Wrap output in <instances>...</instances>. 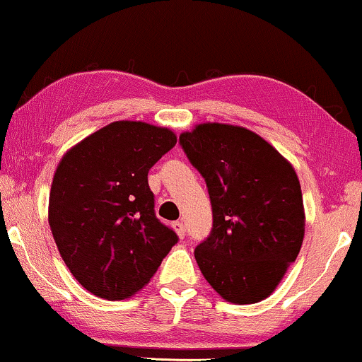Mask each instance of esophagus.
Instances as JSON below:
<instances>
[{"instance_id": "esophagus-1", "label": "esophagus", "mask_w": 362, "mask_h": 362, "mask_svg": "<svg viewBox=\"0 0 362 362\" xmlns=\"http://www.w3.org/2000/svg\"><path fill=\"white\" fill-rule=\"evenodd\" d=\"M173 228H175V232L177 233V237L185 238V235H186L185 223H182V222H175V223H173Z\"/></svg>"}]
</instances>
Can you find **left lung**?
Here are the masks:
<instances>
[{
  "label": "left lung",
  "mask_w": 362,
  "mask_h": 362,
  "mask_svg": "<svg viewBox=\"0 0 362 362\" xmlns=\"http://www.w3.org/2000/svg\"><path fill=\"white\" fill-rule=\"evenodd\" d=\"M206 180L211 235L197 245L199 269L232 303L269 297L294 263L305 233L300 182L292 165L258 134L207 122L180 135Z\"/></svg>",
  "instance_id": "obj_1"
}]
</instances>
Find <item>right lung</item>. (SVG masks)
<instances>
[{"label": "right lung", "mask_w": 362, "mask_h": 362, "mask_svg": "<svg viewBox=\"0 0 362 362\" xmlns=\"http://www.w3.org/2000/svg\"><path fill=\"white\" fill-rule=\"evenodd\" d=\"M166 127L117 120L71 146L57 166L49 225L75 279L122 300L148 284L177 235L155 216L148 171L176 145Z\"/></svg>", "instance_id": "right-lung-1"}]
</instances>
